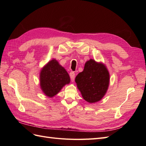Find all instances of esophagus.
Listing matches in <instances>:
<instances>
[{
	"label": "esophagus",
	"instance_id": "34e87169",
	"mask_svg": "<svg viewBox=\"0 0 146 146\" xmlns=\"http://www.w3.org/2000/svg\"><path fill=\"white\" fill-rule=\"evenodd\" d=\"M69 76H70V80H71L72 82L74 81V79H75V76H76V74L74 72H70L69 74Z\"/></svg>",
	"mask_w": 146,
	"mask_h": 146
}]
</instances>
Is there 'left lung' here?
<instances>
[{
    "mask_svg": "<svg viewBox=\"0 0 146 146\" xmlns=\"http://www.w3.org/2000/svg\"><path fill=\"white\" fill-rule=\"evenodd\" d=\"M83 98L89 103L102 99L107 92L110 81L107 69L102 63L91 59L86 61L83 72L75 79Z\"/></svg>",
    "mask_w": 146,
    "mask_h": 146,
    "instance_id": "8db88e82",
    "label": "left lung"
}]
</instances>
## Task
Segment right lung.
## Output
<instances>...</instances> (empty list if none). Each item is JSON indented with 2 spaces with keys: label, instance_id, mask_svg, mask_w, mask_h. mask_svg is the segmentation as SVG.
<instances>
[{
  "label": "right lung",
  "instance_id": "right-lung-1",
  "mask_svg": "<svg viewBox=\"0 0 146 146\" xmlns=\"http://www.w3.org/2000/svg\"><path fill=\"white\" fill-rule=\"evenodd\" d=\"M69 82L68 73L54 59L49 61L41 70V88L44 93L49 98L55 96L61 88Z\"/></svg>",
  "mask_w": 146,
  "mask_h": 146
}]
</instances>
